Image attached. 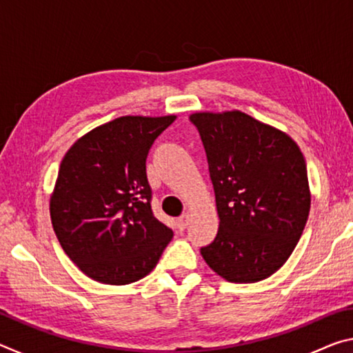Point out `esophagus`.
Here are the masks:
<instances>
[{
  "label": "esophagus",
  "instance_id": "obj_1",
  "mask_svg": "<svg viewBox=\"0 0 353 353\" xmlns=\"http://www.w3.org/2000/svg\"><path fill=\"white\" fill-rule=\"evenodd\" d=\"M188 224H190V214H188V213L182 214V216L177 219V225H179V229H181V230L187 229V225H188Z\"/></svg>",
  "mask_w": 353,
  "mask_h": 353
}]
</instances>
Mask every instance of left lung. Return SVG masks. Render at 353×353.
<instances>
[{
	"instance_id": "obj_1",
	"label": "left lung",
	"mask_w": 353,
	"mask_h": 353,
	"mask_svg": "<svg viewBox=\"0 0 353 353\" xmlns=\"http://www.w3.org/2000/svg\"><path fill=\"white\" fill-rule=\"evenodd\" d=\"M216 199V238L201 249L212 270L232 283H254L279 271L307 224L305 159L297 143L240 110L196 112Z\"/></svg>"
}]
</instances>
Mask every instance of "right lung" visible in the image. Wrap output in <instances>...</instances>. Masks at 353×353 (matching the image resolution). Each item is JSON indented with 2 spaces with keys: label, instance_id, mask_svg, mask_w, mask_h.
Segmentation results:
<instances>
[{
  "label": "right lung",
  "instance_id": "right-lung-1",
  "mask_svg": "<svg viewBox=\"0 0 353 353\" xmlns=\"http://www.w3.org/2000/svg\"><path fill=\"white\" fill-rule=\"evenodd\" d=\"M176 115L115 118L74 141L50 199L65 254L97 282L128 285L151 272L172 230L154 216L146 157Z\"/></svg>",
  "mask_w": 353,
  "mask_h": 353
}]
</instances>
